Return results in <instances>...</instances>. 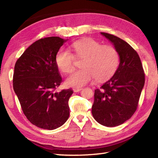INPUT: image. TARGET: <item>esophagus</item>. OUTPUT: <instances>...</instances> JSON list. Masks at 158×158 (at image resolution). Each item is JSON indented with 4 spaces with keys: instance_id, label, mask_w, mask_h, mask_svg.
Masks as SVG:
<instances>
[{
    "instance_id": "esophagus-1",
    "label": "esophagus",
    "mask_w": 158,
    "mask_h": 158,
    "mask_svg": "<svg viewBox=\"0 0 158 158\" xmlns=\"http://www.w3.org/2000/svg\"><path fill=\"white\" fill-rule=\"evenodd\" d=\"M82 89H83V88H74V89H73V91H74V92H79V91H81V90H82Z\"/></svg>"
}]
</instances>
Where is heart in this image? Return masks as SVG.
Instances as JSON below:
<instances>
[{"label": "heart", "instance_id": "1", "mask_svg": "<svg viewBox=\"0 0 158 158\" xmlns=\"http://www.w3.org/2000/svg\"><path fill=\"white\" fill-rule=\"evenodd\" d=\"M72 48L78 59H83L82 69L76 70L66 79L69 87H82L95 78L98 81H105L112 77L119 65L118 50L110 45H102L90 38L74 42ZM56 63L64 73H69L74 69V56L68 50H61L57 53Z\"/></svg>", "mask_w": 158, "mask_h": 158}]
</instances>
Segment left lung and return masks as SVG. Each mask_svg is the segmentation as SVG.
Segmentation results:
<instances>
[{
    "instance_id": "1",
    "label": "left lung",
    "mask_w": 158,
    "mask_h": 158,
    "mask_svg": "<svg viewBox=\"0 0 158 158\" xmlns=\"http://www.w3.org/2000/svg\"><path fill=\"white\" fill-rule=\"evenodd\" d=\"M118 50L120 62L116 73L94 92L92 115L107 127L119 126L135 113L145 84L140 57L128 43L117 36L101 32Z\"/></svg>"
}]
</instances>
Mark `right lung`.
<instances>
[{
  "label": "right lung",
  "instance_id": "obj_1",
  "mask_svg": "<svg viewBox=\"0 0 158 158\" xmlns=\"http://www.w3.org/2000/svg\"><path fill=\"white\" fill-rule=\"evenodd\" d=\"M65 41L58 36L39 39L15 64L13 89L26 118L40 128L56 129L69 117V100L73 90L55 92L62 81L56 57Z\"/></svg>",
  "mask_w": 158,
  "mask_h": 158
}]
</instances>
